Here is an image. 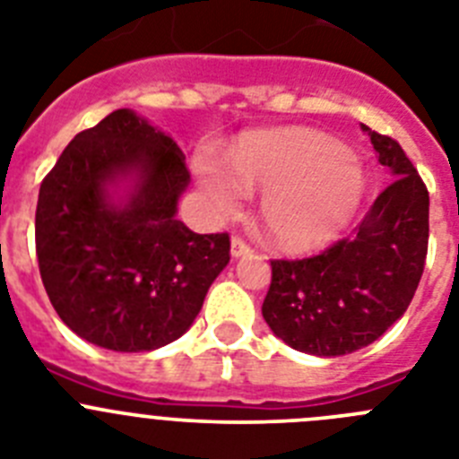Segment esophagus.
I'll use <instances>...</instances> for the list:
<instances>
[{
  "label": "esophagus",
  "instance_id": "1",
  "mask_svg": "<svg viewBox=\"0 0 459 459\" xmlns=\"http://www.w3.org/2000/svg\"><path fill=\"white\" fill-rule=\"evenodd\" d=\"M248 255H253V248H250L246 241H241L238 237H234L232 238V257L238 259V257H248Z\"/></svg>",
  "mask_w": 459,
  "mask_h": 459
}]
</instances>
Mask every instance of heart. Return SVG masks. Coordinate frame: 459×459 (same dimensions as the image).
Listing matches in <instances>:
<instances>
[{"instance_id":"1","label":"heart","mask_w":459,"mask_h":459,"mask_svg":"<svg viewBox=\"0 0 459 459\" xmlns=\"http://www.w3.org/2000/svg\"><path fill=\"white\" fill-rule=\"evenodd\" d=\"M195 177L218 216H234L246 193H262L257 206L266 241L280 253H307L356 216L366 174L350 149L315 131H271L248 135L230 152L195 156Z\"/></svg>"}]
</instances>
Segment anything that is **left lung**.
Returning <instances> with one entry per match:
<instances>
[{"label":"left lung","instance_id":"1","mask_svg":"<svg viewBox=\"0 0 459 459\" xmlns=\"http://www.w3.org/2000/svg\"><path fill=\"white\" fill-rule=\"evenodd\" d=\"M360 131L393 181L354 232L317 257L271 262L262 315L275 338L312 356L359 351L403 317L428 255L429 195L395 140Z\"/></svg>","mask_w":459,"mask_h":459}]
</instances>
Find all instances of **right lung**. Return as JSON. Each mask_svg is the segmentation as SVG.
Listing matches in <instances>:
<instances>
[{
  "label": "right lung",
  "instance_id": "add662e5",
  "mask_svg": "<svg viewBox=\"0 0 459 459\" xmlns=\"http://www.w3.org/2000/svg\"><path fill=\"white\" fill-rule=\"evenodd\" d=\"M188 184L179 144L135 109L73 137L36 204L40 278L73 333L152 351L193 326L230 262V237L177 221Z\"/></svg>",
  "mask_w": 459,
  "mask_h": 459
}]
</instances>
